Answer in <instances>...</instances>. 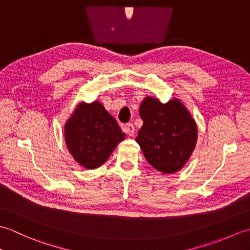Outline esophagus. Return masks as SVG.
<instances>
[{"label": "esophagus", "instance_id": "34e87169", "mask_svg": "<svg viewBox=\"0 0 250 250\" xmlns=\"http://www.w3.org/2000/svg\"><path fill=\"white\" fill-rule=\"evenodd\" d=\"M122 130H124L126 134H129L130 136H133L134 135V125L132 124H125L122 125Z\"/></svg>", "mask_w": 250, "mask_h": 250}]
</instances>
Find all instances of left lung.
Segmentation results:
<instances>
[{
    "instance_id": "1",
    "label": "left lung",
    "mask_w": 250,
    "mask_h": 250,
    "mask_svg": "<svg viewBox=\"0 0 250 250\" xmlns=\"http://www.w3.org/2000/svg\"><path fill=\"white\" fill-rule=\"evenodd\" d=\"M140 116L144 125L136 142L148 163L163 174L179 171L189 160L198 137L187 108L177 99L163 104L148 97L141 104Z\"/></svg>"
}]
</instances>
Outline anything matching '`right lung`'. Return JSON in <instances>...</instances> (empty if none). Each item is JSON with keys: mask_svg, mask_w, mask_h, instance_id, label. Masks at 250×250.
Segmentation results:
<instances>
[{"mask_svg": "<svg viewBox=\"0 0 250 250\" xmlns=\"http://www.w3.org/2000/svg\"><path fill=\"white\" fill-rule=\"evenodd\" d=\"M65 142L82 167L93 169L107 160L125 139L115 118L99 102L82 103L65 125Z\"/></svg>", "mask_w": 250, "mask_h": 250, "instance_id": "1", "label": "right lung"}]
</instances>
